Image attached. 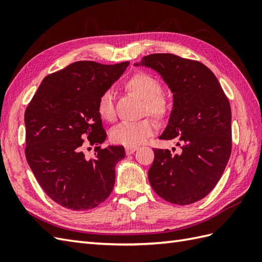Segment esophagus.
<instances>
[{
    "instance_id": "esophagus-1",
    "label": "esophagus",
    "mask_w": 262,
    "mask_h": 262,
    "mask_svg": "<svg viewBox=\"0 0 262 262\" xmlns=\"http://www.w3.org/2000/svg\"><path fill=\"white\" fill-rule=\"evenodd\" d=\"M137 149H138L137 147H126L125 151H126L127 155H130V154H134Z\"/></svg>"
}]
</instances>
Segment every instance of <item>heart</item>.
<instances>
[{
	"instance_id": "obj_1",
	"label": "heart",
	"mask_w": 262,
	"mask_h": 262,
	"mask_svg": "<svg viewBox=\"0 0 262 262\" xmlns=\"http://www.w3.org/2000/svg\"><path fill=\"white\" fill-rule=\"evenodd\" d=\"M125 90L144 102V110L149 115L163 120L169 116L170 103L160 95L162 85L156 78L144 73H138L128 78L124 84ZM98 115L106 122L115 119L113 96L111 92L100 95L97 103ZM156 125L151 119L146 118L136 123H120L111 130V140L114 144L135 147L143 144L155 132Z\"/></svg>"
}]
</instances>
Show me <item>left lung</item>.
Returning a JSON list of instances; mask_svg holds the SVG:
<instances>
[{
    "instance_id": "1",
    "label": "left lung",
    "mask_w": 262,
    "mask_h": 262,
    "mask_svg": "<svg viewBox=\"0 0 262 262\" xmlns=\"http://www.w3.org/2000/svg\"><path fill=\"white\" fill-rule=\"evenodd\" d=\"M135 65L156 71L170 89L172 111L159 138L175 140L180 147L175 155L169 149H154L149 184L171 204L196 203L214 188L230 157L229 100L214 74L198 61L158 53Z\"/></svg>"
}]
</instances>
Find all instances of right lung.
I'll return each mask as SVG.
<instances>
[{
  "label": "right lung",
  "mask_w": 262,
  "mask_h": 262,
  "mask_svg": "<svg viewBox=\"0 0 262 262\" xmlns=\"http://www.w3.org/2000/svg\"><path fill=\"white\" fill-rule=\"evenodd\" d=\"M128 65L72 63L42 80L25 111L26 160L46 195L67 209H93L114 188L125 149L99 146L106 132L97 103ZM90 145L96 146L91 160L83 154Z\"/></svg>",
  "instance_id": "right-lung-1"
}]
</instances>
